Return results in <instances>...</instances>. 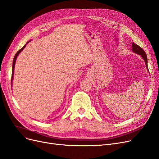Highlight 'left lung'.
<instances>
[{"mask_svg":"<svg viewBox=\"0 0 159 159\" xmlns=\"http://www.w3.org/2000/svg\"><path fill=\"white\" fill-rule=\"evenodd\" d=\"M131 47H132V49H131L132 52H134V53H135V54H137L140 55L142 58L144 60V61H145L146 68H147V69L148 71V64H147V54H146V53L145 52V51H144L140 46H139L137 44H136L135 43H134V42H133Z\"/></svg>","mask_w":159,"mask_h":159,"instance_id":"obj_1","label":"left lung"}]
</instances>
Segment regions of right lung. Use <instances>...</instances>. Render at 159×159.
I'll use <instances>...</instances> for the list:
<instances>
[{
    "instance_id": "1",
    "label": "right lung",
    "mask_w": 159,
    "mask_h": 159,
    "mask_svg": "<svg viewBox=\"0 0 159 159\" xmlns=\"http://www.w3.org/2000/svg\"><path fill=\"white\" fill-rule=\"evenodd\" d=\"M31 41V40H30L29 41H28L26 44L20 50H18V52L16 53V54H15V56L14 57V59H13V63H12V78H11V86H12V81H13V78H14V66H15V63H16V58H17V57H18V56L19 55V54H20V53L25 49V48L26 47V44H28V43H29Z\"/></svg>"
}]
</instances>
